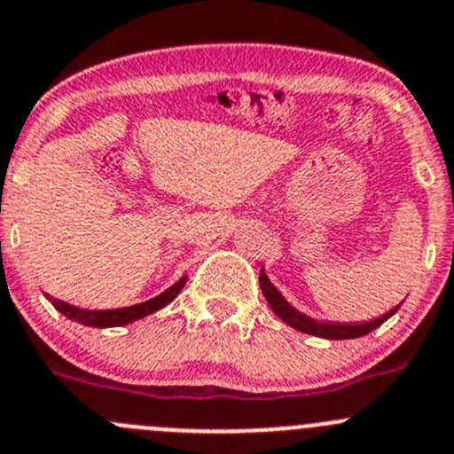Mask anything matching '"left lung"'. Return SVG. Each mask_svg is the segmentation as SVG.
Here are the masks:
<instances>
[{
  "mask_svg": "<svg viewBox=\"0 0 454 454\" xmlns=\"http://www.w3.org/2000/svg\"><path fill=\"white\" fill-rule=\"evenodd\" d=\"M259 286H261V292H263L265 301H268V305L272 308V312L277 314L283 323H287L290 327H294L296 332L309 333V336L327 338V340H349V338L367 336L369 332H373L375 327H380L384 320L391 318V316L395 314L402 305L400 303L397 308L388 309L387 314L378 316V318H373V320H363V323H333V320H316V318H312V316H308V314L299 312L296 308H292V305L286 301V296H283L281 292H278L277 287L270 283L268 274L263 272V268H261V274H259Z\"/></svg>",
  "mask_w": 454,
  "mask_h": 454,
  "instance_id": "obj_1",
  "label": "left lung"
}]
</instances>
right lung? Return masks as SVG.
<instances>
[{
	"mask_svg": "<svg viewBox=\"0 0 454 454\" xmlns=\"http://www.w3.org/2000/svg\"><path fill=\"white\" fill-rule=\"evenodd\" d=\"M186 278L189 277H182L180 281L173 283L168 290H164L162 294L153 296V299L145 301V303H136L129 305V308H116V309H83V308H76V305L66 303V301H59L50 296V303L59 309L63 316H67L70 320L74 323L87 325V327H121V325H129L134 320L145 318V316L158 312V309L167 308L173 299L182 292V287L186 286Z\"/></svg>",
	"mask_w": 454,
	"mask_h": 454,
	"instance_id": "add662e5",
	"label": "right lung"
}]
</instances>
